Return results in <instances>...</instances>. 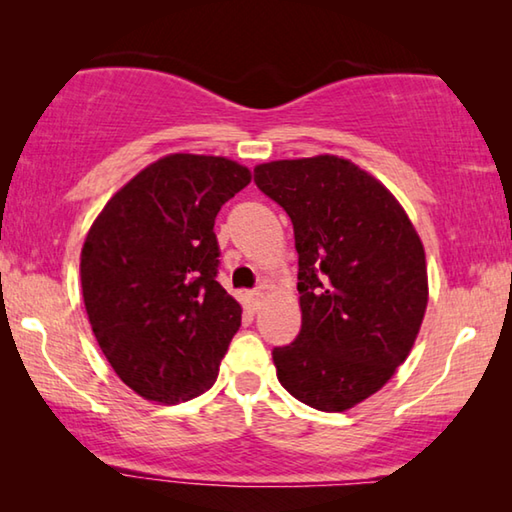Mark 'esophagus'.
Returning a JSON list of instances; mask_svg holds the SVG:
<instances>
[{
    "mask_svg": "<svg viewBox=\"0 0 512 512\" xmlns=\"http://www.w3.org/2000/svg\"><path fill=\"white\" fill-rule=\"evenodd\" d=\"M262 302H264V293L262 291H248L246 293V305L253 309V311H257Z\"/></svg>",
    "mask_w": 512,
    "mask_h": 512,
    "instance_id": "1",
    "label": "esophagus"
}]
</instances>
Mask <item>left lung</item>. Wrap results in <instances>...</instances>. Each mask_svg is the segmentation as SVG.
I'll return each mask as SVG.
<instances>
[{"mask_svg": "<svg viewBox=\"0 0 512 512\" xmlns=\"http://www.w3.org/2000/svg\"><path fill=\"white\" fill-rule=\"evenodd\" d=\"M255 185L289 214L298 250L302 325L273 350L277 379L311 409L348 411L418 339L429 302L420 235L372 173L339 155L257 164Z\"/></svg>", "mask_w": 512, "mask_h": 512, "instance_id": "left-lung-1", "label": "left lung"}]
</instances>
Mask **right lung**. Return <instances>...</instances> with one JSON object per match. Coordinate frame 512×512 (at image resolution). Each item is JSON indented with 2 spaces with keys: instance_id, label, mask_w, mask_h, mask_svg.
<instances>
[{
  "instance_id": "right-lung-1",
  "label": "right lung",
  "mask_w": 512,
  "mask_h": 512,
  "mask_svg": "<svg viewBox=\"0 0 512 512\" xmlns=\"http://www.w3.org/2000/svg\"><path fill=\"white\" fill-rule=\"evenodd\" d=\"M248 183L250 169L221 155H164L110 198L85 237L92 332L144 400H194L219 377L241 305L214 280V219Z\"/></svg>"
}]
</instances>
